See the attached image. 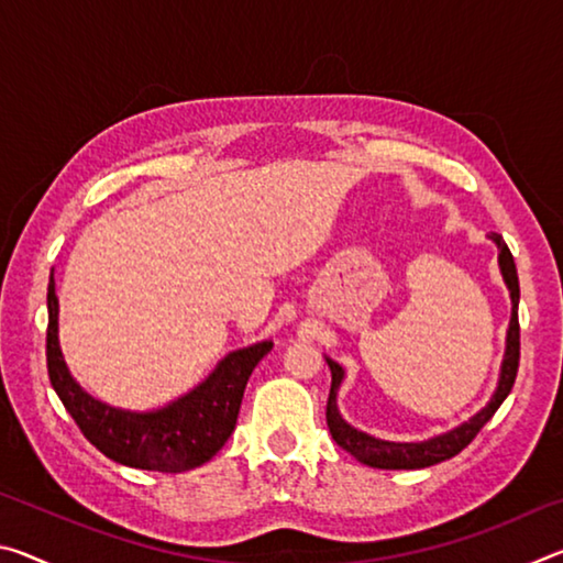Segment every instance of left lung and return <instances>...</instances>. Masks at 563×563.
Returning a JSON list of instances; mask_svg holds the SVG:
<instances>
[{
    "mask_svg": "<svg viewBox=\"0 0 563 563\" xmlns=\"http://www.w3.org/2000/svg\"><path fill=\"white\" fill-rule=\"evenodd\" d=\"M492 238L494 243L499 245L501 275L511 290V322H509V335H507V355H504L497 393H494L492 402L484 407L482 412H476L470 422H464L452 432L434 437V440L409 442V444L375 440V437H369L365 432H357L355 427H350L338 412V387L342 383V367L335 360L328 357V365L332 373L328 412H325L330 434L342 450L350 452L362 464L377 466V470H422V466H432L437 462L452 460L454 454H460L464 446L479 434L482 427L489 422L494 412L499 409V405L511 393L514 379H517V369H519V312H517L519 310V275H517V265H514V255L509 251V245L504 243V238L501 235H492Z\"/></svg>",
    "mask_w": 563,
    "mask_h": 563,
    "instance_id": "left-lung-1",
    "label": "left lung"
}]
</instances>
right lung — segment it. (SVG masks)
<instances>
[{
	"instance_id": "add662e5",
	"label": "right lung",
	"mask_w": 563,
	"mask_h": 563,
	"mask_svg": "<svg viewBox=\"0 0 563 563\" xmlns=\"http://www.w3.org/2000/svg\"><path fill=\"white\" fill-rule=\"evenodd\" d=\"M46 369L54 393L74 417L81 434L109 460L151 472H188L206 464L233 434L247 377L268 355L273 342L235 350L194 393L156 412H126L99 402L74 383L59 350V300L54 278L46 290Z\"/></svg>"
}]
</instances>
